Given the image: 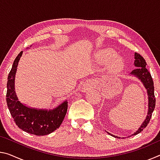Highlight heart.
<instances>
[{"mask_svg": "<svg viewBox=\"0 0 160 160\" xmlns=\"http://www.w3.org/2000/svg\"><path fill=\"white\" fill-rule=\"evenodd\" d=\"M116 51H114L113 50L109 49V50L105 51L104 53H102V58L103 61L107 62L114 58L116 57ZM122 65H123V61L121 58H116L112 61V66L113 68H115L121 67Z\"/></svg>", "mask_w": 160, "mask_h": 160, "instance_id": "b5f03b06", "label": "heart"}]
</instances>
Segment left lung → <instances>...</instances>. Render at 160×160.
I'll return each instance as SVG.
<instances>
[{"mask_svg": "<svg viewBox=\"0 0 160 160\" xmlns=\"http://www.w3.org/2000/svg\"><path fill=\"white\" fill-rule=\"evenodd\" d=\"M134 66L136 68H135L133 70H132L131 75H134V76L137 77L139 80H140V81L142 82L143 85L145 86V89L147 90L148 95V112L145 120L143 121V123H142V125L140 126L138 130L135 132H134V134H132L133 135L140 133V132L142 131L143 129L145 128L146 126H148V124L150 122L153 111L155 109L156 102L155 93H154V82L152 78L150 72H149V70L147 68H146L147 63H146L144 58H143L140 54L138 53H135ZM108 133L112 135L113 137L120 138L119 137L115 136V135H113L112 134H110L109 132H108Z\"/></svg>", "mask_w": 160, "mask_h": 160, "instance_id": "8db88e82", "label": "left lung"}]
</instances>
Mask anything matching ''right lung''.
I'll return each instance as SVG.
<instances>
[{
	"label": "right lung",
	"instance_id": "right-lung-1",
	"mask_svg": "<svg viewBox=\"0 0 160 160\" xmlns=\"http://www.w3.org/2000/svg\"><path fill=\"white\" fill-rule=\"evenodd\" d=\"M22 51L13 62L7 82L6 102L10 114L19 128L30 134L45 135L59 128L68 109L65 101L52 110L37 109L26 107L19 101L15 90V77Z\"/></svg>",
	"mask_w": 160,
	"mask_h": 160
}]
</instances>
